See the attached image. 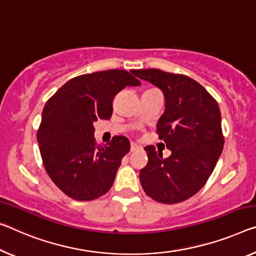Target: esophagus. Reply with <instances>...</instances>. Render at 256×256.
<instances>
[{
  "mask_svg": "<svg viewBox=\"0 0 256 256\" xmlns=\"http://www.w3.org/2000/svg\"><path fill=\"white\" fill-rule=\"evenodd\" d=\"M141 150H142V147H141V146H138L136 144H131V152H141Z\"/></svg>",
  "mask_w": 256,
  "mask_h": 256,
  "instance_id": "1",
  "label": "esophagus"
}]
</instances>
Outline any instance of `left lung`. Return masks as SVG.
<instances>
[{
  "label": "left lung",
  "mask_w": 256,
  "mask_h": 256,
  "mask_svg": "<svg viewBox=\"0 0 256 256\" xmlns=\"http://www.w3.org/2000/svg\"><path fill=\"white\" fill-rule=\"evenodd\" d=\"M132 72L163 92L165 110L156 128L160 139L172 152L163 158L154 146L144 148L148 163L139 174L141 186L156 202H184L202 188L222 152L220 108L216 99L188 76L160 70Z\"/></svg>",
  "instance_id": "left-lung-1"
}]
</instances>
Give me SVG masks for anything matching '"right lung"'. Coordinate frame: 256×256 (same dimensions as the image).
<instances>
[{"label": "right lung", "instance_id": "add662e5", "mask_svg": "<svg viewBox=\"0 0 256 256\" xmlns=\"http://www.w3.org/2000/svg\"><path fill=\"white\" fill-rule=\"evenodd\" d=\"M140 84L126 70L96 72L70 80L48 100L38 142L46 173L68 197L92 200L112 188L130 141L115 136L96 146L93 123L110 118L120 90Z\"/></svg>", "mask_w": 256, "mask_h": 256}]
</instances>
